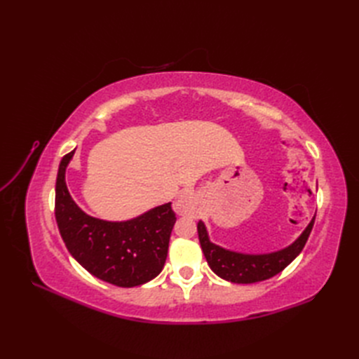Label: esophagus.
I'll return each instance as SVG.
<instances>
[{
	"label": "esophagus",
	"mask_w": 359,
	"mask_h": 359,
	"mask_svg": "<svg viewBox=\"0 0 359 359\" xmlns=\"http://www.w3.org/2000/svg\"><path fill=\"white\" fill-rule=\"evenodd\" d=\"M173 210H175L177 214L180 215H187L194 210V205L191 201V196L189 193H182L180 194V198L173 203Z\"/></svg>",
	"instance_id": "1"
}]
</instances>
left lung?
Listing matches in <instances>:
<instances>
[{"mask_svg":"<svg viewBox=\"0 0 359 359\" xmlns=\"http://www.w3.org/2000/svg\"><path fill=\"white\" fill-rule=\"evenodd\" d=\"M314 219H316V215L313 217L306 231L301 233L295 243L268 255H244L215 245L210 241L208 232H206V227L202 222L198 223V233L206 262L214 273L227 281H232V283L248 285L268 280L281 273L302 252L313 229Z\"/></svg>","mask_w":359,"mask_h":359,"instance_id":"left-lung-1","label":"left lung"}]
</instances>
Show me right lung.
<instances>
[{
    "label": "right lung",
    "mask_w": 359,
    "mask_h": 359,
    "mask_svg": "<svg viewBox=\"0 0 359 359\" xmlns=\"http://www.w3.org/2000/svg\"><path fill=\"white\" fill-rule=\"evenodd\" d=\"M62 157L55 186V219L70 255L94 277L119 287L144 285L157 277L168 257L177 222L170 202L127 222H106L85 214L72 199Z\"/></svg>",
    "instance_id": "right-lung-1"
}]
</instances>
